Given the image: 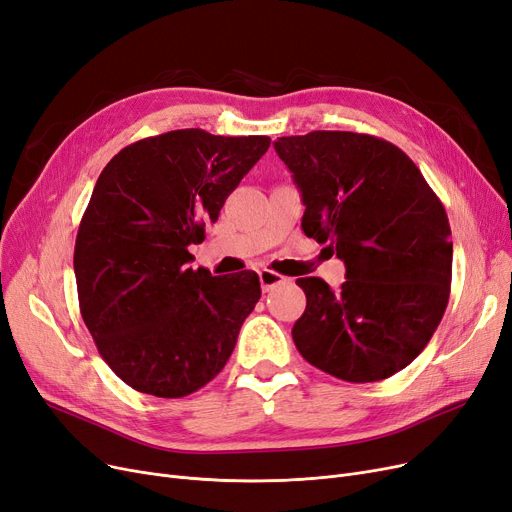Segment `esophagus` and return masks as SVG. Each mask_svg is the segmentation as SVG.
Returning <instances> with one entry per match:
<instances>
[{
  "mask_svg": "<svg viewBox=\"0 0 512 512\" xmlns=\"http://www.w3.org/2000/svg\"><path fill=\"white\" fill-rule=\"evenodd\" d=\"M259 282H261L263 291L270 293V291H274L276 286L286 284V278L282 274H278V272H272V270H261L259 272Z\"/></svg>",
  "mask_w": 512,
  "mask_h": 512,
  "instance_id": "1",
  "label": "esophagus"
}]
</instances>
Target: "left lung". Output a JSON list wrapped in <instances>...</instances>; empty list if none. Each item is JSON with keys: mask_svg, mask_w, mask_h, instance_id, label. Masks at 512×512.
Instances as JSON below:
<instances>
[{"mask_svg": "<svg viewBox=\"0 0 512 512\" xmlns=\"http://www.w3.org/2000/svg\"><path fill=\"white\" fill-rule=\"evenodd\" d=\"M305 205V236L326 242L347 280L297 278L307 297L293 326L303 358L349 383L383 381L427 347L450 299L452 230L404 150L353 131L278 138Z\"/></svg>", "mask_w": 512, "mask_h": 512, "instance_id": "1", "label": "left lung"}]
</instances>
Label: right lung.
Wrapping results in <instances>:
<instances>
[{
    "mask_svg": "<svg viewBox=\"0 0 512 512\" xmlns=\"http://www.w3.org/2000/svg\"><path fill=\"white\" fill-rule=\"evenodd\" d=\"M268 136L175 129L125 146L102 169L75 242L79 309L123 383L184 397L221 372L261 297L255 272L188 268Z\"/></svg>",
    "mask_w": 512,
    "mask_h": 512,
    "instance_id": "right-lung-1",
    "label": "right lung"
}]
</instances>
